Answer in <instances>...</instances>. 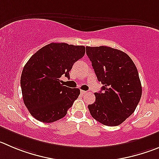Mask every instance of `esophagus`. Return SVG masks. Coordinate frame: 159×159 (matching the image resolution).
<instances>
[{
  "label": "esophagus",
  "mask_w": 159,
  "mask_h": 159,
  "mask_svg": "<svg viewBox=\"0 0 159 159\" xmlns=\"http://www.w3.org/2000/svg\"><path fill=\"white\" fill-rule=\"evenodd\" d=\"M81 94H82V95L86 94V93H87V91H84V90H81Z\"/></svg>",
  "instance_id": "esophagus-1"
}]
</instances>
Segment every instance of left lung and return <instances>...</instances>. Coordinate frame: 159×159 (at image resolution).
<instances>
[{"label": "left lung", "instance_id": "1", "mask_svg": "<svg viewBox=\"0 0 159 159\" xmlns=\"http://www.w3.org/2000/svg\"><path fill=\"white\" fill-rule=\"evenodd\" d=\"M86 53L101 91L88 107L92 117L107 126L121 124L134 112L140 102L142 87L138 70L131 58L121 50L107 46L86 47Z\"/></svg>", "mask_w": 159, "mask_h": 159}]
</instances>
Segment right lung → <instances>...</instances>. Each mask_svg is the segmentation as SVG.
<instances>
[{
  "label": "right lung",
  "instance_id": "add662e5",
  "mask_svg": "<svg viewBox=\"0 0 159 159\" xmlns=\"http://www.w3.org/2000/svg\"><path fill=\"white\" fill-rule=\"evenodd\" d=\"M85 53L84 46L51 43L33 55L24 66L20 84L24 104L30 115L51 123L65 116L80 95L79 89L63 86L73 65Z\"/></svg>",
  "mask_w": 159,
  "mask_h": 159
}]
</instances>
